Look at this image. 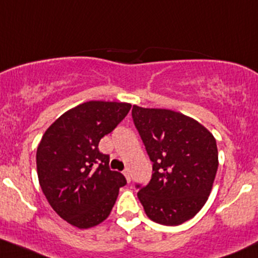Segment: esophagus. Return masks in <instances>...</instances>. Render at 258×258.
I'll return each mask as SVG.
<instances>
[{
    "mask_svg": "<svg viewBox=\"0 0 258 258\" xmlns=\"http://www.w3.org/2000/svg\"><path fill=\"white\" fill-rule=\"evenodd\" d=\"M123 175L124 177H126V179H127V181H131V177H130V172H128V169H124L123 170Z\"/></svg>",
    "mask_w": 258,
    "mask_h": 258,
    "instance_id": "esophagus-1",
    "label": "esophagus"
}]
</instances>
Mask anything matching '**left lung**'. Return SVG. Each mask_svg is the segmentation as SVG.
I'll use <instances>...</instances> for the list:
<instances>
[{"instance_id":"left-lung-1","label":"left lung","mask_w":258,"mask_h":258,"mask_svg":"<svg viewBox=\"0 0 258 258\" xmlns=\"http://www.w3.org/2000/svg\"><path fill=\"white\" fill-rule=\"evenodd\" d=\"M132 117L153 162L151 181L137 193L146 215L167 226L190 220L213 189L215 137L197 120L168 108L134 105Z\"/></svg>"}]
</instances>
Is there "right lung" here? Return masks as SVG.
I'll list each match as a JSON object with an SVG mask.
<instances>
[{
    "label": "right lung",
    "mask_w": 258,
    "mask_h": 258,
    "mask_svg": "<svg viewBox=\"0 0 258 258\" xmlns=\"http://www.w3.org/2000/svg\"><path fill=\"white\" fill-rule=\"evenodd\" d=\"M130 108L127 102H83L56 118L38 145L40 188L53 210L78 229L106 220L126 184L123 174L110 170V158L99 151V142Z\"/></svg>",
    "instance_id": "1"
}]
</instances>
